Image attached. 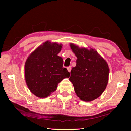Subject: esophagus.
<instances>
[{"instance_id":"34e87169","label":"esophagus","mask_w":131,"mask_h":131,"mask_svg":"<svg viewBox=\"0 0 131 131\" xmlns=\"http://www.w3.org/2000/svg\"><path fill=\"white\" fill-rule=\"evenodd\" d=\"M67 69H68L69 72H70L71 70H72V67H71V66H69V67L67 68Z\"/></svg>"}]
</instances>
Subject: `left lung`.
<instances>
[{
  "label": "left lung",
  "mask_w": 131,
  "mask_h": 131,
  "mask_svg": "<svg viewBox=\"0 0 131 131\" xmlns=\"http://www.w3.org/2000/svg\"><path fill=\"white\" fill-rule=\"evenodd\" d=\"M70 46L77 59L76 66L70 72L69 80L81 100L94 101L101 96L107 87L109 75L108 64L95 49L79 47L73 43Z\"/></svg>",
  "instance_id": "left-lung-1"
}]
</instances>
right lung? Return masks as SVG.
<instances>
[{
    "label": "right lung",
    "instance_id": "obj_1",
    "mask_svg": "<svg viewBox=\"0 0 131 131\" xmlns=\"http://www.w3.org/2000/svg\"><path fill=\"white\" fill-rule=\"evenodd\" d=\"M62 44L46 41L29 55L25 62V79L35 96L44 98L57 90L58 84L70 73L63 68V58L58 56Z\"/></svg>",
    "mask_w": 131,
    "mask_h": 131
}]
</instances>
